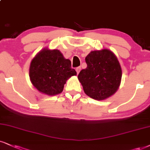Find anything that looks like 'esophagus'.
I'll return each instance as SVG.
<instances>
[{"label": "esophagus", "instance_id": "obj_1", "mask_svg": "<svg viewBox=\"0 0 150 150\" xmlns=\"http://www.w3.org/2000/svg\"><path fill=\"white\" fill-rule=\"evenodd\" d=\"M81 69V67H76V71L77 74H79V72H80Z\"/></svg>", "mask_w": 150, "mask_h": 150}]
</instances>
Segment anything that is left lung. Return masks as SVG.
Segmentation results:
<instances>
[{"label":"left lung","mask_w":150,"mask_h":150,"mask_svg":"<svg viewBox=\"0 0 150 150\" xmlns=\"http://www.w3.org/2000/svg\"><path fill=\"white\" fill-rule=\"evenodd\" d=\"M86 62L87 67L78 75L85 93L97 100L113 95L122 78L121 67L115 55L108 49L91 51Z\"/></svg>","instance_id":"left-lung-1"}]
</instances>
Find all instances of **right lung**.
<instances>
[{
    "mask_svg": "<svg viewBox=\"0 0 150 150\" xmlns=\"http://www.w3.org/2000/svg\"><path fill=\"white\" fill-rule=\"evenodd\" d=\"M30 78L39 91L48 95L62 92L66 81L76 71L71 68V61L65 59L59 50L44 49L33 59Z\"/></svg>",
    "mask_w": 150,
    "mask_h": 150,
    "instance_id": "1",
    "label": "right lung"
}]
</instances>
